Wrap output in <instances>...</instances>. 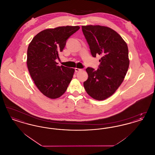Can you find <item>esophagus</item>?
Returning <instances> with one entry per match:
<instances>
[{
	"label": "esophagus",
	"instance_id": "34e87169",
	"mask_svg": "<svg viewBox=\"0 0 155 155\" xmlns=\"http://www.w3.org/2000/svg\"><path fill=\"white\" fill-rule=\"evenodd\" d=\"M82 69H81V68H75V72H78V71H82Z\"/></svg>",
	"mask_w": 155,
	"mask_h": 155
}]
</instances>
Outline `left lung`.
Instances as JSON below:
<instances>
[{
  "label": "left lung",
  "instance_id": "8db88e82",
  "mask_svg": "<svg viewBox=\"0 0 155 155\" xmlns=\"http://www.w3.org/2000/svg\"><path fill=\"white\" fill-rule=\"evenodd\" d=\"M91 54L102 56L98 68L88 67L84 87L89 95L97 101L111 96L124 79L130 60L127 45L110 28L101 25L82 26Z\"/></svg>",
  "mask_w": 155,
  "mask_h": 155
}]
</instances>
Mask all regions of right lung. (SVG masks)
<instances>
[{"label":"right lung","mask_w":155,"mask_h":155,"mask_svg":"<svg viewBox=\"0 0 155 155\" xmlns=\"http://www.w3.org/2000/svg\"><path fill=\"white\" fill-rule=\"evenodd\" d=\"M80 28L79 26L59 27L42 31L35 35L27 50V64L30 75L45 96L56 99L67 90L74 68L61 66L59 60L67 40Z\"/></svg>","instance_id":"obj_1"}]
</instances>
